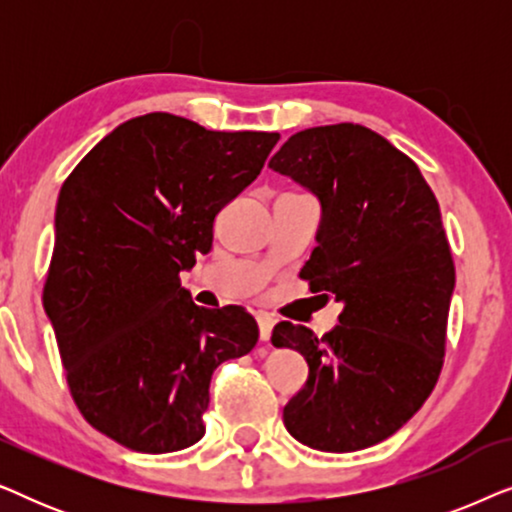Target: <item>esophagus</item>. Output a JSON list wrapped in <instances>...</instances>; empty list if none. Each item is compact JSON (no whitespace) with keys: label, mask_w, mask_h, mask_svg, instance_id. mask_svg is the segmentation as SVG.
I'll return each mask as SVG.
<instances>
[{"label":"esophagus","mask_w":512,"mask_h":512,"mask_svg":"<svg viewBox=\"0 0 512 512\" xmlns=\"http://www.w3.org/2000/svg\"><path fill=\"white\" fill-rule=\"evenodd\" d=\"M256 321H258V335H261L263 342H268L270 335H272V326H275V319H272L270 314L258 312L256 314Z\"/></svg>","instance_id":"obj_1"}]
</instances>
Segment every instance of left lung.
Returning <instances> with one entry per match:
<instances>
[{
	"instance_id": "left-lung-1",
	"label": "left lung",
	"mask_w": 512,
	"mask_h": 512,
	"mask_svg": "<svg viewBox=\"0 0 512 512\" xmlns=\"http://www.w3.org/2000/svg\"><path fill=\"white\" fill-rule=\"evenodd\" d=\"M268 165L317 195L300 277L342 303L324 338L291 321L272 331L310 366L284 426L312 450H366L422 408L443 368L454 263L438 200L405 153L354 123L300 130Z\"/></svg>"
}]
</instances>
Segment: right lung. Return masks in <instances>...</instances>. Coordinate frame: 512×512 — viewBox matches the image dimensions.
I'll return each mask as SVG.
<instances>
[{
  "mask_svg": "<svg viewBox=\"0 0 512 512\" xmlns=\"http://www.w3.org/2000/svg\"><path fill=\"white\" fill-rule=\"evenodd\" d=\"M277 142L156 111L118 125L62 184L44 310L74 403L123 447L198 443L212 373L258 342L244 307H198L179 272L212 249L216 214Z\"/></svg>",
  "mask_w": 512,
  "mask_h": 512,
  "instance_id": "obj_1",
  "label": "right lung"
}]
</instances>
